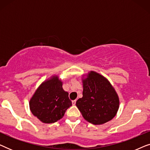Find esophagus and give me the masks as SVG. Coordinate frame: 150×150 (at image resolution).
Masks as SVG:
<instances>
[{
    "label": "esophagus",
    "instance_id": "34e87169",
    "mask_svg": "<svg viewBox=\"0 0 150 150\" xmlns=\"http://www.w3.org/2000/svg\"><path fill=\"white\" fill-rule=\"evenodd\" d=\"M76 100H73V101H72V104H73V105H75V104H76Z\"/></svg>",
    "mask_w": 150,
    "mask_h": 150
}]
</instances>
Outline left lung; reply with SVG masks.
I'll use <instances>...</instances> for the list:
<instances>
[{"label":"left lung","instance_id":"1","mask_svg":"<svg viewBox=\"0 0 150 150\" xmlns=\"http://www.w3.org/2000/svg\"><path fill=\"white\" fill-rule=\"evenodd\" d=\"M119 98L109 82L95 71L83 80V98L76 105L87 122L95 125L111 120L119 108Z\"/></svg>","mask_w":150,"mask_h":150}]
</instances>
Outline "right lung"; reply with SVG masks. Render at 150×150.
Returning a JSON list of instances; mask_svg holds the SVG:
<instances>
[{
	"instance_id": "1",
	"label": "right lung",
	"mask_w": 150,
	"mask_h": 150,
	"mask_svg": "<svg viewBox=\"0 0 150 150\" xmlns=\"http://www.w3.org/2000/svg\"><path fill=\"white\" fill-rule=\"evenodd\" d=\"M68 93L62 88V82L57 76L41 85L30 100L32 113L41 122L52 124L61 120L72 105Z\"/></svg>"
}]
</instances>
